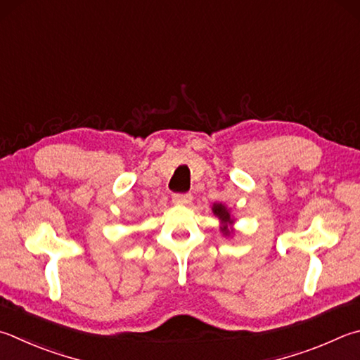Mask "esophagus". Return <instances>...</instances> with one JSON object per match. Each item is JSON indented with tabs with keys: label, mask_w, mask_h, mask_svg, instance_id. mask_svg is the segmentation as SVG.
Here are the masks:
<instances>
[{
	"label": "esophagus",
	"mask_w": 360,
	"mask_h": 360,
	"mask_svg": "<svg viewBox=\"0 0 360 360\" xmlns=\"http://www.w3.org/2000/svg\"><path fill=\"white\" fill-rule=\"evenodd\" d=\"M192 201L191 193H174L173 195V202L174 205H187V202Z\"/></svg>",
	"instance_id": "34e87169"
}]
</instances>
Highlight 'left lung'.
Wrapping results in <instances>:
<instances>
[{
	"label": "left lung",
	"mask_w": 360,
	"mask_h": 360,
	"mask_svg": "<svg viewBox=\"0 0 360 360\" xmlns=\"http://www.w3.org/2000/svg\"><path fill=\"white\" fill-rule=\"evenodd\" d=\"M212 211H214V214H215V215H219V219H220V220H224V221H231V220H230V214H228V209H226L224 205H214ZM224 231H225V234H228V231H226V230H224Z\"/></svg>",
	"instance_id": "obj_1"
}]
</instances>
